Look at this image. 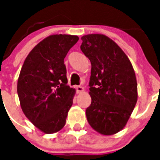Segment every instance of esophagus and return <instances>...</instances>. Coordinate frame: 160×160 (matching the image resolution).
Masks as SVG:
<instances>
[{
    "instance_id": "34e87169",
    "label": "esophagus",
    "mask_w": 160,
    "mask_h": 160,
    "mask_svg": "<svg viewBox=\"0 0 160 160\" xmlns=\"http://www.w3.org/2000/svg\"><path fill=\"white\" fill-rule=\"evenodd\" d=\"M76 90H77L78 93H82L84 91V87H81V86H77L76 87Z\"/></svg>"
}]
</instances>
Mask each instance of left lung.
<instances>
[{"instance_id":"8db88e82","label":"left lung","mask_w":160,"mask_h":160,"mask_svg":"<svg viewBox=\"0 0 160 160\" xmlns=\"http://www.w3.org/2000/svg\"><path fill=\"white\" fill-rule=\"evenodd\" d=\"M81 39V50L91 62L87 121L101 135H114L123 129L136 105L135 70L122 49L106 35L92 33Z\"/></svg>"}]
</instances>
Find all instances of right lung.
I'll return each instance as SVG.
<instances>
[{
  "label": "right lung",
  "mask_w": 160,
  "mask_h": 160,
  "mask_svg": "<svg viewBox=\"0 0 160 160\" xmlns=\"http://www.w3.org/2000/svg\"><path fill=\"white\" fill-rule=\"evenodd\" d=\"M75 35L53 34L34 46L18 80V94L25 115L45 134L64 128L75 89L67 86L64 58L78 41Z\"/></svg>",
  "instance_id": "1"
}]
</instances>
